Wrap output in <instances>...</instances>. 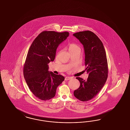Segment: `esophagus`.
Segmentation results:
<instances>
[{"instance_id":"esophagus-1","label":"esophagus","mask_w":130,"mask_h":130,"mask_svg":"<svg viewBox=\"0 0 130 130\" xmlns=\"http://www.w3.org/2000/svg\"><path fill=\"white\" fill-rule=\"evenodd\" d=\"M72 78L71 77H66L65 78V80H70V79H72Z\"/></svg>"}]
</instances>
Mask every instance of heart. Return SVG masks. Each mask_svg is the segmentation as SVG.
I'll return each instance as SVG.
<instances>
[{"instance_id": "obj_1", "label": "heart", "mask_w": 130, "mask_h": 130, "mask_svg": "<svg viewBox=\"0 0 130 130\" xmlns=\"http://www.w3.org/2000/svg\"><path fill=\"white\" fill-rule=\"evenodd\" d=\"M68 48L70 53L77 50H80V47L78 46V45L75 43H71L69 44L68 45Z\"/></svg>"}]
</instances>
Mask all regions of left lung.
Returning <instances> with one entry per match:
<instances>
[{
	"label": "left lung",
	"mask_w": 130,
	"mask_h": 130,
	"mask_svg": "<svg viewBox=\"0 0 130 130\" xmlns=\"http://www.w3.org/2000/svg\"><path fill=\"white\" fill-rule=\"evenodd\" d=\"M73 36L83 44L85 51V71L87 80L77 77L80 86L74 91L79 100L86 102L94 98L101 90L108 78L106 54L102 41L93 32L87 30L77 32Z\"/></svg>",
	"instance_id": "obj_1"
}]
</instances>
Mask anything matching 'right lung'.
<instances>
[{"label": "right lung", "instance_id": "right-lung-1", "mask_svg": "<svg viewBox=\"0 0 130 130\" xmlns=\"http://www.w3.org/2000/svg\"><path fill=\"white\" fill-rule=\"evenodd\" d=\"M69 35L68 32L44 31L34 40L23 67L24 78L33 94L42 101L53 98L64 80L61 75L48 71V64L55 59L57 48Z\"/></svg>", "mask_w": 130, "mask_h": 130}]
</instances>
